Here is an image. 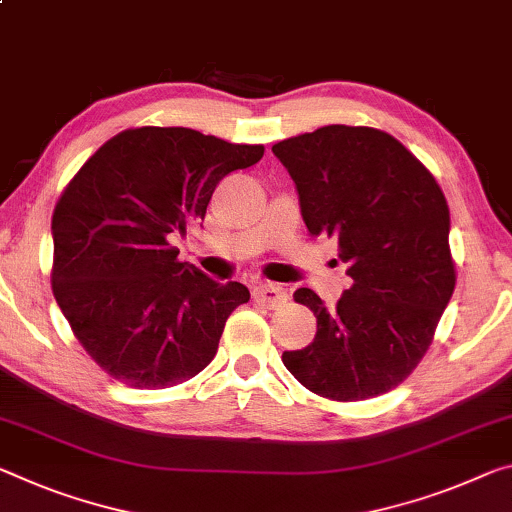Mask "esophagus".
Wrapping results in <instances>:
<instances>
[{
    "label": "esophagus",
    "instance_id": "esophagus-1",
    "mask_svg": "<svg viewBox=\"0 0 512 512\" xmlns=\"http://www.w3.org/2000/svg\"><path fill=\"white\" fill-rule=\"evenodd\" d=\"M253 298L266 307H280L287 303V289L275 285V282H262L253 289Z\"/></svg>",
    "mask_w": 512,
    "mask_h": 512
}]
</instances>
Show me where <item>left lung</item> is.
I'll list each match as a JSON object with an SVG mask.
<instances>
[{
	"instance_id": "8db88e82",
	"label": "left lung",
	"mask_w": 512,
	"mask_h": 512,
	"mask_svg": "<svg viewBox=\"0 0 512 512\" xmlns=\"http://www.w3.org/2000/svg\"><path fill=\"white\" fill-rule=\"evenodd\" d=\"M312 237L339 241L353 278L335 307L312 289L294 300L316 316L310 346L282 362L330 401L385 394L415 371L456 289L449 205L440 184L392 134L328 125L273 145Z\"/></svg>"
}]
</instances>
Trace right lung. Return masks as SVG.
<instances>
[{
    "instance_id": "obj_1",
    "label": "right lung",
    "mask_w": 512,
    "mask_h": 512,
    "mask_svg": "<svg viewBox=\"0 0 512 512\" xmlns=\"http://www.w3.org/2000/svg\"><path fill=\"white\" fill-rule=\"evenodd\" d=\"M264 145L186 127H132L63 189L52 216V291L97 367L136 389L180 385L207 367L250 291L177 259V234L205 221L218 182Z\"/></svg>"
}]
</instances>
